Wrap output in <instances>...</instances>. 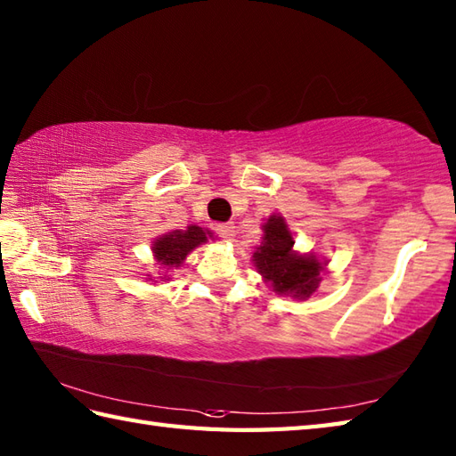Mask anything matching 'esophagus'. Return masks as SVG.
Wrapping results in <instances>:
<instances>
[{"label":"esophagus","instance_id":"obj_1","mask_svg":"<svg viewBox=\"0 0 456 456\" xmlns=\"http://www.w3.org/2000/svg\"><path fill=\"white\" fill-rule=\"evenodd\" d=\"M216 231H217L219 237L227 239V240H233V237H235V225H233V223H219V225H216Z\"/></svg>","mask_w":456,"mask_h":456}]
</instances>
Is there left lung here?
<instances>
[{"instance_id": "left-lung-1", "label": "left lung", "mask_w": 456, "mask_h": 456, "mask_svg": "<svg viewBox=\"0 0 456 456\" xmlns=\"http://www.w3.org/2000/svg\"><path fill=\"white\" fill-rule=\"evenodd\" d=\"M265 237L253 253L255 266L276 294L307 299L322 282L325 263L315 255H299L282 216H270L263 225Z\"/></svg>"}]
</instances>
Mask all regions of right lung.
Listing matches in <instances>:
<instances>
[{"label":"right lung","mask_w":456,"mask_h":456,"mask_svg":"<svg viewBox=\"0 0 456 456\" xmlns=\"http://www.w3.org/2000/svg\"><path fill=\"white\" fill-rule=\"evenodd\" d=\"M209 237H213L211 231L198 225H188L186 229L170 231V233L154 239L152 253L160 268L170 273L172 268L182 266V263L193 248L208 243ZM164 280H167V276H164Z\"/></svg>","instance_id":"right-lung-1"}]
</instances>
